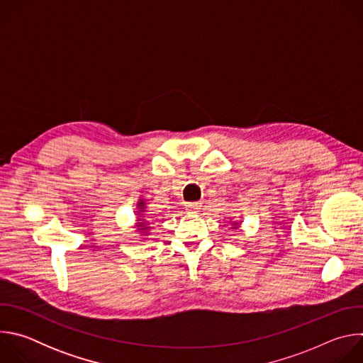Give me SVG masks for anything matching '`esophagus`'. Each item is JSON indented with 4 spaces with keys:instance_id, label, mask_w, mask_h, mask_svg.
<instances>
[{
    "instance_id": "obj_1",
    "label": "esophagus",
    "mask_w": 363,
    "mask_h": 363,
    "mask_svg": "<svg viewBox=\"0 0 363 363\" xmlns=\"http://www.w3.org/2000/svg\"><path fill=\"white\" fill-rule=\"evenodd\" d=\"M201 206H202V202L198 201V202H188L185 205V208H186L188 214H195V213H198L201 210Z\"/></svg>"
}]
</instances>
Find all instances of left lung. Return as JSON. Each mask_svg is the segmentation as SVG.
<instances>
[{
    "label": "left lung",
    "mask_w": 363,
    "mask_h": 363,
    "mask_svg": "<svg viewBox=\"0 0 363 363\" xmlns=\"http://www.w3.org/2000/svg\"><path fill=\"white\" fill-rule=\"evenodd\" d=\"M231 224H233V230H234V228L237 230V228L240 227V223H238V221H231Z\"/></svg>",
    "instance_id": "obj_1"
}]
</instances>
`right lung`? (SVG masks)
Returning <instances> with one entry per match:
<instances>
[{
  "mask_svg": "<svg viewBox=\"0 0 363 363\" xmlns=\"http://www.w3.org/2000/svg\"><path fill=\"white\" fill-rule=\"evenodd\" d=\"M138 211H136V216H138V218H136V231L138 233H140L142 235H147V231L150 230V227H147L149 225V221H146L147 218H146V203H145V201L143 199H139L138 201Z\"/></svg>",
  "mask_w": 363,
  "mask_h": 363,
  "instance_id": "right-lung-1",
  "label": "right lung"
}]
</instances>
